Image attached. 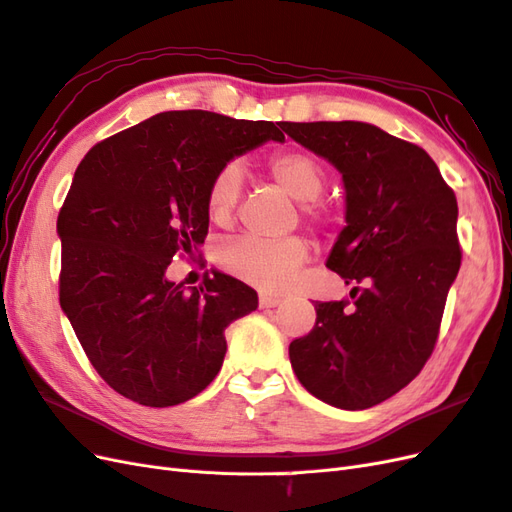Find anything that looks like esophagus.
<instances>
[{"instance_id":"obj_1","label":"esophagus","mask_w":512,"mask_h":512,"mask_svg":"<svg viewBox=\"0 0 512 512\" xmlns=\"http://www.w3.org/2000/svg\"><path fill=\"white\" fill-rule=\"evenodd\" d=\"M282 303V297H277V294H267V292H260L258 297V305L262 309H269V307H277Z\"/></svg>"}]
</instances>
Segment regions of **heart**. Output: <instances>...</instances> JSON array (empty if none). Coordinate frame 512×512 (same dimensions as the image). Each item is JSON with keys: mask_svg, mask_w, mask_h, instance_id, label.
Instances as JSON below:
<instances>
[{"mask_svg": "<svg viewBox=\"0 0 512 512\" xmlns=\"http://www.w3.org/2000/svg\"><path fill=\"white\" fill-rule=\"evenodd\" d=\"M269 175L280 188L301 200V215L314 226L329 224V209L318 203L327 185V170L307 151H282L269 162ZM241 198V168L235 162L224 164L213 175L207 190V207L215 222H228ZM309 256V245L301 237L265 241L258 237H235L218 245L215 260L232 277L265 290L284 288L292 273Z\"/></svg>", "mask_w": 512, "mask_h": 512, "instance_id": "heart-1", "label": "heart"}]
</instances>
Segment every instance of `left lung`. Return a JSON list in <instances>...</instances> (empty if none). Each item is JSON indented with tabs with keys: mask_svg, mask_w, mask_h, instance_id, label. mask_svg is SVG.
Instances as JSON below:
<instances>
[{
	"mask_svg": "<svg viewBox=\"0 0 512 512\" xmlns=\"http://www.w3.org/2000/svg\"><path fill=\"white\" fill-rule=\"evenodd\" d=\"M282 130L344 179L346 228L327 267L350 299L316 303V324L290 344L314 397L365 410L421 374L436 348L461 267L457 198L429 153L363 121H282Z\"/></svg>",
	"mask_w": 512,
	"mask_h": 512,
	"instance_id": "obj_1",
	"label": "left lung"
}]
</instances>
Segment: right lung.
I'll return each mask as SVG.
<instances>
[{"mask_svg":"<svg viewBox=\"0 0 512 512\" xmlns=\"http://www.w3.org/2000/svg\"><path fill=\"white\" fill-rule=\"evenodd\" d=\"M284 134L271 121L170 111L104 138L76 168L59 209V303L100 378L149 408L205 391L224 331L258 307L224 273L185 290L166 269L209 230L207 190L235 156Z\"/></svg>","mask_w":512,"mask_h":512,"instance_id":"1","label":"right lung"}]
</instances>
